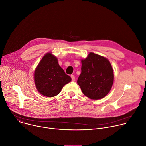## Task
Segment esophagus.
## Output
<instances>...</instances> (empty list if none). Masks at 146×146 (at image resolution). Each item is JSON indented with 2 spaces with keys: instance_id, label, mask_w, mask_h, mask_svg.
Returning <instances> with one entry per match:
<instances>
[{
  "instance_id": "1",
  "label": "esophagus",
  "mask_w": 146,
  "mask_h": 146,
  "mask_svg": "<svg viewBox=\"0 0 146 146\" xmlns=\"http://www.w3.org/2000/svg\"><path fill=\"white\" fill-rule=\"evenodd\" d=\"M71 79H72V82H74V81L75 80V76H74V75H72L71 76Z\"/></svg>"
}]
</instances>
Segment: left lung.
Masks as SVG:
<instances>
[{"mask_svg":"<svg viewBox=\"0 0 146 146\" xmlns=\"http://www.w3.org/2000/svg\"><path fill=\"white\" fill-rule=\"evenodd\" d=\"M82 72L77 83L82 93L92 100L105 97L110 91L114 81L111 65L107 58L90 52L81 59Z\"/></svg>","mask_w":146,"mask_h":146,"instance_id":"left-lung-1","label":"left lung"}]
</instances>
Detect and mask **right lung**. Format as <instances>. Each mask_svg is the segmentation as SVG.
Returning a JSON list of instances; mask_svg holds the SVG:
<instances>
[{
	"instance_id": "add662e5",
	"label": "right lung",
	"mask_w": 146,
	"mask_h": 146,
	"mask_svg": "<svg viewBox=\"0 0 146 146\" xmlns=\"http://www.w3.org/2000/svg\"><path fill=\"white\" fill-rule=\"evenodd\" d=\"M34 80L41 94L53 97L60 93L64 86L71 81V78L59 66L56 56L48 52L36 68Z\"/></svg>"
}]
</instances>
